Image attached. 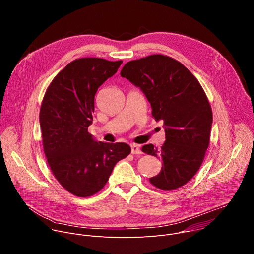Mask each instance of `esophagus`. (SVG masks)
<instances>
[{
  "label": "esophagus",
  "instance_id": "esophagus-1",
  "mask_svg": "<svg viewBox=\"0 0 254 254\" xmlns=\"http://www.w3.org/2000/svg\"><path fill=\"white\" fill-rule=\"evenodd\" d=\"M130 150H131V154H133V155H139V154H141V150H140L138 144L132 143L131 146H130Z\"/></svg>",
  "mask_w": 254,
  "mask_h": 254
}]
</instances>
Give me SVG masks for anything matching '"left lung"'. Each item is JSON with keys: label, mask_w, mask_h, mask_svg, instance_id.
<instances>
[{"label": "left lung", "mask_w": 254, "mask_h": 254, "mask_svg": "<svg viewBox=\"0 0 254 254\" xmlns=\"http://www.w3.org/2000/svg\"><path fill=\"white\" fill-rule=\"evenodd\" d=\"M121 75L146 94L152 117L165 125L163 146L141 148L163 162L151 184L165 191L184 186L200 169L210 142L213 116L203 87L182 63L162 54L128 61Z\"/></svg>", "instance_id": "8db88e82"}]
</instances>
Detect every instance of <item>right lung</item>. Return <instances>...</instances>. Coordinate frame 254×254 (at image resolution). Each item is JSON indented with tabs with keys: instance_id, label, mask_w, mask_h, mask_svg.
Listing matches in <instances>:
<instances>
[{
	"instance_id": "add662e5",
	"label": "right lung",
	"mask_w": 254,
	"mask_h": 254,
	"mask_svg": "<svg viewBox=\"0 0 254 254\" xmlns=\"http://www.w3.org/2000/svg\"><path fill=\"white\" fill-rule=\"evenodd\" d=\"M122 63L75 59L53 78L43 97L39 119L44 154L59 184L74 196L99 192L116 164L130 154L127 143L96 141L88 132L95 93Z\"/></svg>"
}]
</instances>
